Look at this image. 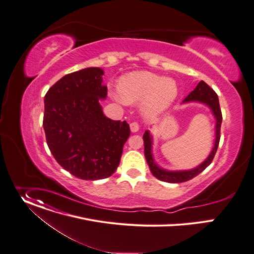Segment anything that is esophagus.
Masks as SVG:
<instances>
[{
    "instance_id": "obj_1",
    "label": "esophagus",
    "mask_w": 254,
    "mask_h": 254,
    "mask_svg": "<svg viewBox=\"0 0 254 254\" xmlns=\"http://www.w3.org/2000/svg\"><path fill=\"white\" fill-rule=\"evenodd\" d=\"M129 128H130V131L131 132H136L137 130H139V124L137 123H131L130 125H129Z\"/></svg>"
}]
</instances>
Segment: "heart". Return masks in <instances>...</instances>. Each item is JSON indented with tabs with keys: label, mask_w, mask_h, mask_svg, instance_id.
Returning <instances> with one entry per match:
<instances>
[{
	"label": "heart",
	"mask_w": 254,
	"mask_h": 254,
	"mask_svg": "<svg viewBox=\"0 0 254 254\" xmlns=\"http://www.w3.org/2000/svg\"><path fill=\"white\" fill-rule=\"evenodd\" d=\"M176 96L177 85L172 78L147 71L127 73L118 82L117 98L126 104L141 101V110L147 117L163 112Z\"/></svg>",
	"instance_id": "heart-1"
}]
</instances>
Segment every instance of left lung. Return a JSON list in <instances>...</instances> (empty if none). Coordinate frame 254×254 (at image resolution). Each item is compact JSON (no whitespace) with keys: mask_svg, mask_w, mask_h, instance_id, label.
<instances>
[{"mask_svg":"<svg viewBox=\"0 0 254 254\" xmlns=\"http://www.w3.org/2000/svg\"><path fill=\"white\" fill-rule=\"evenodd\" d=\"M192 102L201 103L209 107L212 111L214 119L216 120L215 141H214V146L212 148V151L209 154V156H207L199 165H197L194 168L188 169V170L164 169L160 165H158V163L154 159L153 134L149 129H147L143 135L144 146H145V157L152 174L161 181H165L169 183H179V182L190 180L191 178L198 175L200 172H202L207 166H209L215 157V154L217 152L219 142H220V129H221V124H222V112L219 104L218 95L209 85L204 83L203 81H200L196 85V87L188 95V97L181 102V104H188Z\"/></svg>","mask_w":254,"mask_h":254,"instance_id":"8db88e82","label":"left lung"}]
</instances>
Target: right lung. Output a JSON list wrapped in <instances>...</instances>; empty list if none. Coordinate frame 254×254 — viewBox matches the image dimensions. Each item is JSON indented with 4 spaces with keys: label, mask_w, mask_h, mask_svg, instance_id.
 <instances>
[{
    "label": "right lung",
    "mask_w": 254,
    "mask_h": 254,
    "mask_svg": "<svg viewBox=\"0 0 254 254\" xmlns=\"http://www.w3.org/2000/svg\"><path fill=\"white\" fill-rule=\"evenodd\" d=\"M104 71L86 67L67 74L44 96L43 128L57 162L74 176L97 180L112 175L121 162L128 124L106 118Z\"/></svg>",
    "instance_id": "obj_1"
}]
</instances>
